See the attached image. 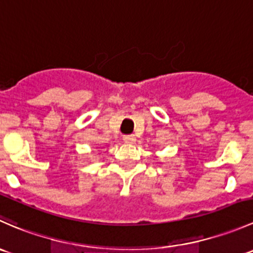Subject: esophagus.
I'll return each mask as SVG.
<instances>
[{
    "label": "esophagus",
    "instance_id": "obj_1",
    "mask_svg": "<svg viewBox=\"0 0 253 253\" xmlns=\"http://www.w3.org/2000/svg\"><path fill=\"white\" fill-rule=\"evenodd\" d=\"M123 140L126 144H134L136 141V137H135V135H124Z\"/></svg>",
    "mask_w": 253,
    "mask_h": 253
}]
</instances>
